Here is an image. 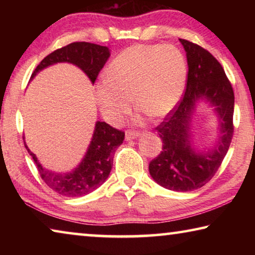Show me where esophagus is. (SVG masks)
I'll use <instances>...</instances> for the list:
<instances>
[{
	"label": "esophagus",
	"instance_id": "34e87169",
	"mask_svg": "<svg viewBox=\"0 0 255 255\" xmlns=\"http://www.w3.org/2000/svg\"><path fill=\"white\" fill-rule=\"evenodd\" d=\"M137 137H139V132L138 131H132V130L126 131V140L135 139V138H137Z\"/></svg>",
	"mask_w": 255,
	"mask_h": 255
}]
</instances>
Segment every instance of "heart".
Returning <instances> with one entry per match:
<instances>
[{
  "label": "heart",
  "instance_id": "heart-1",
  "mask_svg": "<svg viewBox=\"0 0 255 255\" xmlns=\"http://www.w3.org/2000/svg\"><path fill=\"white\" fill-rule=\"evenodd\" d=\"M188 75L184 55L173 45H133L108 65L96 86V101L107 122L118 124L133 105L162 118L179 102Z\"/></svg>",
  "mask_w": 255,
  "mask_h": 255
}]
</instances>
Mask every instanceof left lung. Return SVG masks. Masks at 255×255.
Here are the masks:
<instances>
[{"instance_id": "1", "label": "left lung", "mask_w": 255, "mask_h": 255, "mask_svg": "<svg viewBox=\"0 0 255 255\" xmlns=\"http://www.w3.org/2000/svg\"><path fill=\"white\" fill-rule=\"evenodd\" d=\"M180 42L188 60L187 89L179 105L156 127L163 147L150 161L148 170L163 188L187 192L210 181L227 154L234 132V91L224 68L208 50L185 39ZM200 101L214 107L220 136L214 146L197 149L193 146L191 124Z\"/></svg>"}]
</instances>
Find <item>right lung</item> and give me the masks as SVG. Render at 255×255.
<instances>
[{
    "label": "right lung",
    "instance_id": "1",
    "mask_svg": "<svg viewBox=\"0 0 255 255\" xmlns=\"http://www.w3.org/2000/svg\"><path fill=\"white\" fill-rule=\"evenodd\" d=\"M109 57L110 50L106 46L85 41L72 42L46 56L32 73L31 79L54 64L71 63L81 68L93 84ZM124 138V131L111 127L105 122H97L84 157L74 170L65 173L46 169L28 148L25 141L24 146L32 156L45 183L59 195L75 198L89 195L105 183L112 169L116 148L123 144Z\"/></svg>",
    "mask_w": 255,
    "mask_h": 255
}]
</instances>
